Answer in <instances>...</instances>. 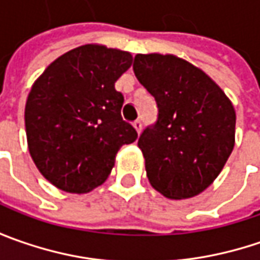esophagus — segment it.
<instances>
[{
    "label": "esophagus",
    "instance_id": "esophagus-1",
    "mask_svg": "<svg viewBox=\"0 0 260 260\" xmlns=\"http://www.w3.org/2000/svg\"><path fill=\"white\" fill-rule=\"evenodd\" d=\"M133 127H135L136 132H137L139 135L142 133V127H143V125H142V121H140V120H136L135 123H133Z\"/></svg>",
    "mask_w": 260,
    "mask_h": 260
}]
</instances>
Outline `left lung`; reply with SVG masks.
<instances>
[{
  "label": "left lung",
  "instance_id": "8db88e82",
  "mask_svg": "<svg viewBox=\"0 0 260 260\" xmlns=\"http://www.w3.org/2000/svg\"><path fill=\"white\" fill-rule=\"evenodd\" d=\"M133 71L159 108L137 142L149 182L171 200L201 194L235 147L232 101L204 71L175 55L139 53Z\"/></svg>",
  "mask_w": 260,
  "mask_h": 260
}]
</instances>
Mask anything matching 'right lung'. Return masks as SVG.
Returning <instances> with one entry per match:
<instances>
[{
  "label": "right lung",
  "mask_w": 260,
  "mask_h": 260,
  "mask_svg": "<svg viewBox=\"0 0 260 260\" xmlns=\"http://www.w3.org/2000/svg\"><path fill=\"white\" fill-rule=\"evenodd\" d=\"M128 52L84 45L59 56L36 79L24 110L30 156L56 188L86 194L103 185L123 145L137 139L121 118L115 81L132 66Z\"/></svg>",
  "instance_id": "1"
}]
</instances>
